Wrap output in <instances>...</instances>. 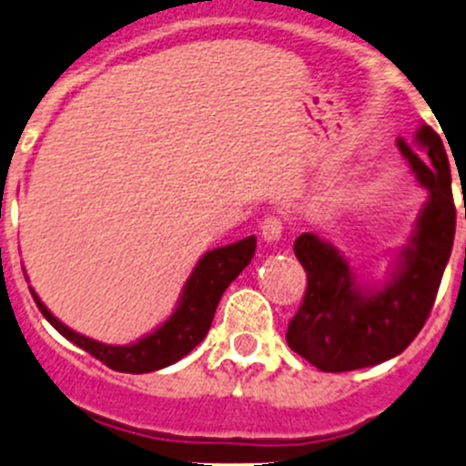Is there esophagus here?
<instances>
[{
    "label": "esophagus",
    "mask_w": 466,
    "mask_h": 466,
    "mask_svg": "<svg viewBox=\"0 0 466 466\" xmlns=\"http://www.w3.org/2000/svg\"><path fill=\"white\" fill-rule=\"evenodd\" d=\"M281 232H284V223H281L279 216H268L261 220V238L266 243L279 241Z\"/></svg>",
    "instance_id": "obj_1"
}]
</instances>
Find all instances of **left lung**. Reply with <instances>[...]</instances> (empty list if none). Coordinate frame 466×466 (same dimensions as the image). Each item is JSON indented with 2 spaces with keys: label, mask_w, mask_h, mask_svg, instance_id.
I'll list each match as a JSON object with an SVG mask.
<instances>
[{
  "label": "left lung",
  "mask_w": 466,
  "mask_h": 466,
  "mask_svg": "<svg viewBox=\"0 0 466 466\" xmlns=\"http://www.w3.org/2000/svg\"><path fill=\"white\" fill-rule=\"evenodd\" d=\"M397 146L417 182L429 191V200L415 234L399 252L397 270L383 286L360 284L345 257L316 234L295 238V257L307 270V293L289 322L286 342L322 372H351L401 354L424 327L449 263L455 205L440 135L431 126H420L415 147L426 156L403 139Z\"/></svg>",
  "instance_id": "1"
}]
</instances>
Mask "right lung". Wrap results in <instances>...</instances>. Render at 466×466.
<instances>
[{"mask_svg":"<svg viewBox=\"0 0 466 466\" xmlns=\"http://www.w3.org/2000/svg\"><path fill=\"white\" fill-rule=\"evenodd\" d=\"M255 248L257 238L246 237L237 243H229V246L214 248V250L203 255V259L196 263L194 272H191L185 289H182L176 311L168 316L167 322L159 324L153 333L139 338L133 345H106V342L92 340V338L83 336V333L72 331L67 324L60 322L42 304V299L37 298L33 289L31 295L35 299L37 309L42 311V316L54 324L56 331L63 333L67 340L86 350L87 354L106 363L110 370L128 374L155 372V370L177 363L182 356H187L196 345L203 342L225 289L252 261Z\"/></svg>","mask_w":466,"mask_h":466,"instance_id":"right-lung-1","label":"right lung"}]
</instances>
